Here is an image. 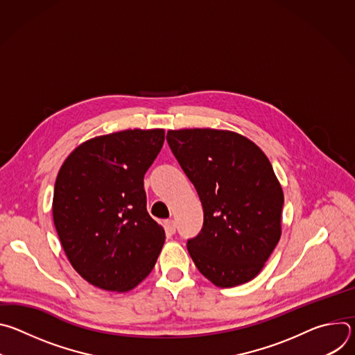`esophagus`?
Segmentation results:
<instances>
[{
  "instance_id": "obj_1",
  "label": "esophagus",
  "mask_w": 355,
  "mask_h": 355,
  "mask_svg": "<svg viewBox=\"0 0 355 355\" xmlns=\"http://www.w3.org/2000/svg\"><path fill=\"white\" fill-rule=\"evenodd\" d=\"M166 229L170 234H174L175 233V222L173 219H168L166 220Z\"/></svg>"
}]
</instances>
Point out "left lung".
<instances>
[{
  "mask_svg": "<svg viewBox=\"0 0 355 355\" xmlns=\"http://www.w3.org/2000/svg\"><path fill=\"white\" fill-rule=\"evenodd\" d=\"M167 141L204 208L187 243L196 268L220 288L256 278L281 237L284 192L268 157L230 130H168Z\"/></svg>",
  "mask_w": 355,
  "mask_h": 355,
  "instance_id": "obj_1",
  "label": "left lung"
}]
</instances>
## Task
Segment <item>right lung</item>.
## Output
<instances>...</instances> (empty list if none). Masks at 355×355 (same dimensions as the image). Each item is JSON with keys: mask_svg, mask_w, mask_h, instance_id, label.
Returning a JSON list of instances; mask_svg holds the SVG:
<instances>
[{"mask_svg": "<svg viewBox=\"0 0 355 355\" xmlns=\"http://www.w3.org/2000/svg\"><path fill=\"white\" fill-rule=\"evenodd\" d=\"M163 143L164 129L96 136L59 170L53 222L70 264L96 288L128 292L157 261L166 233L147 214L143 178Z\"/></svg>", "mask_w": 355, "mask_h": 355, "instance_id": "obj_1", "label": "right lung"}]
</instances>
